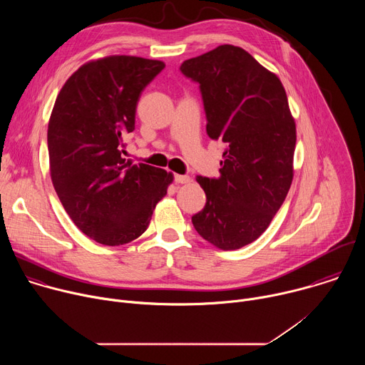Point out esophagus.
Wrapping results in <instances>:
<instances>
[{"instance_id": "1", "label": "esophagus", "mask_w": 365, "mask_h": 365, "mask_svg": "<svg viewBox=\"0 0 365 365\" xmlns=\"http://www.w3.org/2000/svg\"><path fill=\"white\" fill-rule=\"evenodd\" d=\"M175 182L180 183V185H185V183L190 182V178L187 175H175Z\"/></svg>"}]
</instances>
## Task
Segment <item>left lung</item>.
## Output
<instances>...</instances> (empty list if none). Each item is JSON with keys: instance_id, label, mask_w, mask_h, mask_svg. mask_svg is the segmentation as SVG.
Segmentation results:
<instances>
[{"instance_id": "8db88e82", "label": "left lung", "mask_w": 365, "mask_h": 365, "mask_svg": "<svg viewBox=\"0 0 365 365\" xmlns=\"http://www.w3.org/2000/svg\"><path fill=\"white\" fill-rule=\"evenodd\" d=\"M180 71L199 83L207 135L227 144L221 176H196L206 203L192 224L217 248L237 250L267 230L293 180L287 95L276 73L232 44L185 61Z\"/></svg>"}]
</instances>
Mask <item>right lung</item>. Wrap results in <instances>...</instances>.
I'll list each match as a JSON object with an SVG mask.
<instances>
[{"instance_id": "1", "label": "right lung", "mask_w": 365, "mask_h": 365, "mask_svg": "<svg viewBox=\"0 0 365 365\" xmlns=\"http://www.w3.org/2000/svg\"><path fill=\"white\" fill-rule=\"evenodd\" d=\"M162 61L114 55L86 62L62 86L47 128L50 176L73 224L103 245H123L148 227L173 175L124 159L143 89Z\"/></svg>"}]
</instances>
